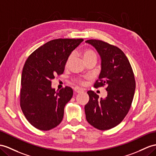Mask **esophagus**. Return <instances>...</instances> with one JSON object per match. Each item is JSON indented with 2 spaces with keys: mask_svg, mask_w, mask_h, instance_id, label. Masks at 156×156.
Instances as JSON below:
<instances>
[{
  "mask_svg": "<svg viewBox=\"0 0 156 156\" xmlns=\"http://www.w3.org/2000/svg\"><path fill=\"white\" fill-rule=\"evenodd\" d=\"M74 91L76 93H80V92H82L83 90L82 88H80V87H75L74 88Z\"/></svg>",
  "mask_w": 156,
  "mask_h": 156,
  "instance_id": "34e87169",
  "label": "esophagus"
}]
</instances>
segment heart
Here are the masks:
<instances>
[{
	"label": "heart",
	"instance_id": "obj_1",
	"mask_svg": "<svg viewBox=\"0 0 156 156\" xmlns=\"http://www.w3.org/2000/svg\"><path fill=\"white\" fill-rule=\"evenodd\" d=\"M82 57L84 59V61H86L87 60H90L91 58H97L96 54L95 53V52L90 49H86L82 51ZM72 58H73V55H70L69 57H68L67 61L66 62V65H68L69 64L70 61H71ZM81 82H83V81L80 80Z\"/></svg>",
	"mask_w": 156,
	"mask_h": 156
}]
</instances>
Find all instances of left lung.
<instances>
[{
	"instance_id": "obj_1",
	"label": "left lung",
	"mask_w": 156,
	"mask_h": 156,
	"mask_svg": "<svg viewBox=\"0 0 156 156\" xmlns=\"http://www.w3.org/2000/svg\"><path fill=\"white\" fill-rule=\"evenodd\" d=\"M86 43L93 46L101 58V72L94 87L107 86V97L88 91L90 99L85 105L87 121L101 130L116 126L130 108L136 88L134 76L126 55L117 47L100 40L90 39Z\"/></svg>"
}]
</instances>
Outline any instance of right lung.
Wrapping results in <instances>:
<instances>
[{"label":"right lung","instance_id":"add662e5","mask_svg":"<svg viewBox=\"0 0 156 156\" xmlns=\"http://www.w3.org/2000/svg\"><path fill=\"white\" fill-rule=\"evenodd\" d=\"M83 39H57L44 44L31 53L21 77L20 107L27 121L36 129L49 130L58 125L64 109L73 95L66 86L59 91L51 80L65 70L68 57Z\"/></svg>","mask_w":156,"mask_h":156}]
</instances>
